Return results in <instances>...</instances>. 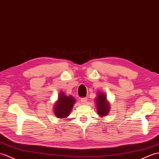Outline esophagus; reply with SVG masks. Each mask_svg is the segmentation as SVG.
Instances as JSON below:
<instances>
[{
  "label": "esophagus",
  "mask_w": 159,
  "mask_h": 159,
  "mask_svg": "<svg viewBox=\"0 0 159 159\" xmlns=\"http://www.w3.org/2000/svg\"><path fill=\"white\" fill-rule=\"evenodd\" d=\"M87 101H88V98H86V97H84V98H81V102H82V104H86Z\"/></svg>",
  "instance_id": "34e87169"
}]
</instances>
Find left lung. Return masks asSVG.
<instances>
[{
	"label": "left lung",
	"mask_w": 159,
	"mask_h": 159,
	"mask_svg": "<svg viewBox=\"0 0 159 159\" xmlns=\"http://www.w3.org/2000/svg\"><path fill=\"white\" fill-rule=\"evenodd\" d=\"M98 114L101 116H106L109 110V105L106 100V95L100 94L96 98Z\"/></svg>",
	"instance_id": "8db88e82"
}]
</instances>
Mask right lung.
<instances>
[{
  "instance_id": "obj_1",
  "label": "right lung",
  "mask_w": 159,
  "mask_h": 159,
  "mask_svg": "<svg viewBox=\"0 0 159 159\" xmlns=\"http://www.w3.org/2000/svg\"><path fill=\"white\" fill-rule=\"evenodd\" d=\"M75 99L72 97H66L64 93H61L57 103L55 105V116L60 118H65L70 114Z\"/></svg>"
}]
</instances>
